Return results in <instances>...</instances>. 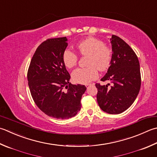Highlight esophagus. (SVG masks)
I'll use <instances>...</instances> for the list:
<instances>
[{
    "mask_svg": "<svg viewBox=\"0 0 157 157\" xmlns=\"http://www.w3.org/2000/svg\"><path fill=\"white\" fill-rule=\"evenodd\" d=\"M91 85H93V84H86V87H88V86H91Z\"/></svg>",
    "mask_w": 157,
    "mask_h": 157,
    "instance_id": "obj_1",
    "label": "esophagus"
}]
</instances>
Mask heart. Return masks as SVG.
Here are the masks:
<instances>
[{
  "label": "heart",
  "mask_w": 157,
  "mask_h": 157,
  "mask_svg": "<svg viewBox=\"0 0 157 157\" xmlns=\"http://www.w3.org/2000/svg\"><path fill=\"white\" fill-rule=\"evenodd\" d=\"M78 53L83 56H87L85 68H78L72 73L74 82L82 84H87L96 79L97 69L104 71L110 65L112 58V50L99 39L88 37L76 45ZM78 56L69 49L64 50L63 55V63L67 68L75 67L78 62Z\"/></svg>",
  "instance_id": "heart-1"
}]
</instances>
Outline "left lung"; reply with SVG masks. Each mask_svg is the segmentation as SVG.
I'll return each mask as SVG.
<instances>
[{
  "instance_id": "left-lung-1",
  "label": "left lung",
  "mask_w": 157,
  "mask_h": 157,
  "mask_svg": "<svg viewBox=\"0 0 157 157\" xmlns=\"http://www.w3.org/2000/svg\"><path fill=\"white\" fill-rule=\"evenodd\" d=\"M112 58L110 66L101 81L108 80L112 86L96 84L97 102L100 108L110 114L124 112L136 100L140 90L141 74L137 55L127 43L112 35Z\"/></svg>"
}]
</instances>
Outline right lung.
<instances>
[{
  "label": "right lung",
  "mask_w": 157,
  "mask_h": 157,
  "mask_svg": "<svg viewBox=\"0 0 157 157\" xmlns=\"http://www.w3.org/2000/svg\"><path fill=\"white\" fill-rule=\"evenodd\" d=\"M67 39H49L36 48L30 61L27 78L32 97L46 115L57 119L75 116L81 109L86 87L71 84L63 60ZM67 88L63 90V87Z\"/></svg>",
  "instance_id": "1"
}]
</instances>
